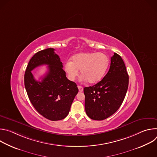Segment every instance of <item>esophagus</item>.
<instances>
[{"label":"esophagus","mask_w":157,"mask_h":157,"mask_svg":"<svg viewBox=\"0 0 157 157\" xmlns=\"http://www.w3.org/2000/svg\"><path fill=\"white\" fill-rule=\"evenodd\" d=\"M78 88L79 89V92H82L83 91V87L81 86H78Z\"/></svg>","instance_id":"34e87169"}]
</instances>
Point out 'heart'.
Returning a JSON list of instances; mask_svg holds the SVG:
<instances>
[{"label":"heart","instance_id":"1","mask_svg":"<svg viewBox=\"0 0 157 157\" xmlns=\"http://www.w3.org/2000/svg\"><path fill=\"white\" fill-rule=\"evenodd\" d=\"M109 64L108 56L102 53H81L66 61L64 71L70 81H74L80 70L81 79L91 84L99 82L105 75Z\"/></svg>","mask_w":157,"mask_h":157}]
</instances>
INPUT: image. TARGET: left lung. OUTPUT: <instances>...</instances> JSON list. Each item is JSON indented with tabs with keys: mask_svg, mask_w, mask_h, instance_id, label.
<instances>
[{
	"mask_svg": "<svg viewBox=\"0 0 157 157\" xmlns=\"http://www.w3.org/2000/svg\"><path fill=\"white\" fill-rule=\"evenodd\" d=\"M128 75L121 56L114 53L109 71L96 84L84 88L85 110L93 120L102 121L119 109L126 95Z\"/></svg>",
	"mask_w": 157,
	"mask_h": 157,
	"instance_id": "left-lung-1",
	"label": "left lung"
}]
</instances>
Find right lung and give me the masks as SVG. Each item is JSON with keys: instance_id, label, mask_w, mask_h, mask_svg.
Returning <instances> with one entry per match:
<instances>
[{"instance_id": "1", "label": "right lung", "mask_w": 157, "mask_h": 157, "mask_svg": "<svg viewBox=\"0 0 157 157\" xmlns=\"http://www.w3.org/2000/svg\"><path fill=\"white\" fill-rule=\"evenodd\" d=\"M55 49L47 48L35 53L30 59L24 76L29 98L38 113L50 121L64 119L78 93L75 82L70 81ZM48 65L49 71L42 81L35 80L31 71L38 66Z\"/></svg>"}]
</instances>
